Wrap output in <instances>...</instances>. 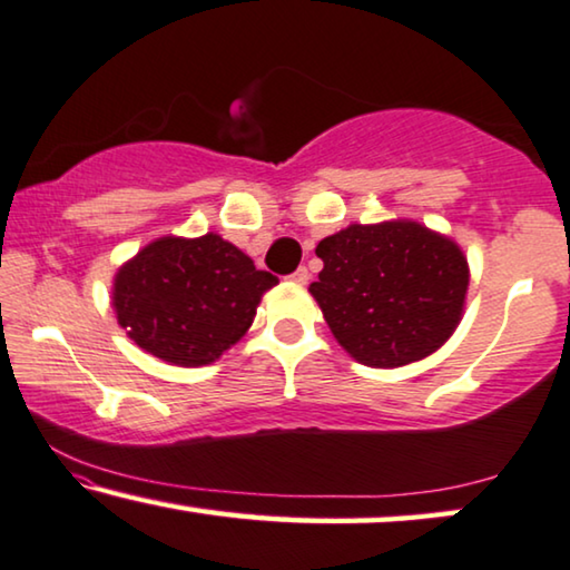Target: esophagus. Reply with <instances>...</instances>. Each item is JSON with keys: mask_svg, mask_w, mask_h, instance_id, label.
<instances>
[{"mask_svg": "<svg viewBox=\"0 0 570 570\" xmlns=\"http://www.w3.org/2000/svg\"><path fill=\"white\" fill-rule=\"evenodd\" d=\"M288 278H292V282H294V284H307V282H309V271L302 266V268H296V271H294V274H292V276H288Z\"/></svg>", "mask_w": 570, "mask_h": 570, "instance_id": "obj_1", "label": "esophagus"}]
</instances>
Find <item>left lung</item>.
<instances>
[{
	"mask_svg": "<svg viewBox=\"0 0 570 570\" xmlns=\"http://www.w3.org/2000/svg\"><path fill=\"white\" fill-rule=\"evenodd\" d=\"M309 284L335 341L356 362L403 366L434 354L460 323L468 261L415 222L351 224L317 245Z\"/></svg>",
	"mask_w": 570,
	"mask_h": 570,
	"instance_id": "obj_1",
	"label": "left lung"
}]
</instances>
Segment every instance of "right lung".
Masks as SVG:
<instances>
[{
	"label": "right lung",
	"instance_id": "1",
	"mask_svg": "<svg viewBox=\"0 0 570 570\" xmlns=\"http://www.w3.org/2000/svg\"><path fill=\"white\" fill-rule=\"evenodd\" d=\"M274 284V274L212 232L163 237L118 271L114 307L139 348L167 364L204 366L243 338Z\"/></svg>",
	"mask_w": 570,
	"mask_h": 570
}]
</instances>
